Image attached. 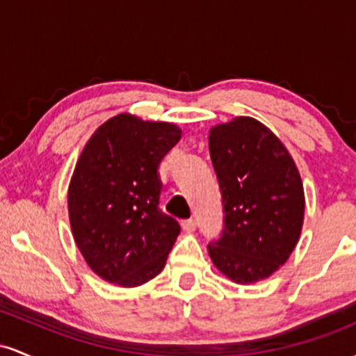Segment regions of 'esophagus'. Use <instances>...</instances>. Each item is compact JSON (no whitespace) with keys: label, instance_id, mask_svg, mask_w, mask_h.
Wrapping results in <instances>:
<instances>
[{"label":"esophagus","instance_id":"esophagus-1","mask_svg":"<svg viewBox=\"0 0 356 356\" xmlns=\"http://www.w3.org/2000/svg\"><path fill=\"white\" fill-rule=\"evenodd\" d=\"M195 226H197V224H195L194 219L182 220V229L186 231V232H194L195 231Z\"/></svg>","mask_w":356,"mask_h":356}]
</instances>
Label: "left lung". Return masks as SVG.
Returning <instances> with one entry per match:
<instances>
[{"instance_id":"left-lung-1","label":"left lung","mask_w":356,"mask_h":356,"mask_svg":"<svg viewBox=\"0 0 356 356\" xmlns=\"http://www.w3.org/2000/svg\"><path fill=\"white\" fill-rule=\"evenodd\" d=\"M224 229L211 243L214 266L238 284L266 280L288 261L305 219V191L291 154L266 125L236 117L209 130Z\"/></svg>"}]
</instances>
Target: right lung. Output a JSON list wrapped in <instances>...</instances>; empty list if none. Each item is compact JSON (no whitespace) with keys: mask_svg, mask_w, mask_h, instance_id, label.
Wrapping results in <instances>:
<instances>
[{"mask_svg":"<svg viewBox=\"0 0 356 356\" xmlns=\"http://www.w3.org/2000/svg\"><path fill=\"white\" fill-rule=\"evenodd\" d=\"M181 137L169 122L118 113L85 144L68 186V216L81 256L102 280L136 288L164 269L181 226L159 209L157 170Z\"/></svg>","mask_w":356,"mask_h":356,"instance_id":"obj_1","label":"right lung"}]
</instances>
